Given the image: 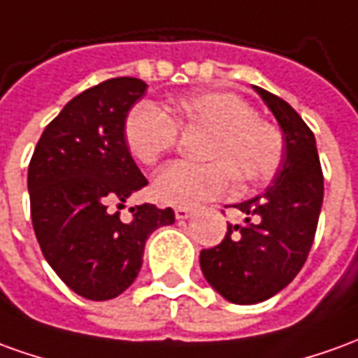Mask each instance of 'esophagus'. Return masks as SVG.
I'll use <instances>...</instances> for the list:
<instances>
[{
  "label": "esophagus",
  "mask_w": 358,
  "mask_h": 358,
  "mask_svg": "<svg viewBox=\"0 0 358 358\" xmlns=\"http://www.w3.org/2000/svg\"><path fill=\"white\" fill-rule=\"evenodd\" d=\"M174 215H176L178 221H184V219H187V217L192 215V209H187V207H176V209H174Z\"/></svg>",
  "instance_id": "34e87169"
}]
</instances>
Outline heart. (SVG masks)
Masks as SVG:
<instances>
[{"mask_svg":"<svg viewBox=\"0 0 358 358\" xmlns=\"http://www.w3.org/2000/svg\"><path fill=\"white\" fill-rule=\"evenodd\" d=\"M174 118L153 102H139L127 112L124 139L129 153L155 164L178 143L180 127L211 131L203 147L207 162L176 161L155 178L153 192L169 205H197L229 192L232 178L250 186L273 174L283 155V137L256 110L231 92H199L178 101Z\"/></svg>","mask_w":358,"mask_h":358,"instance_id":"obj_1","label":"heart"}]
</instances>
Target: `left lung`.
<instances>
[{
    "instance_id": "obj_1",
    "label": "left lung",
    "mask_w": 358,
    "mask_h": 358,
    "mask_svg": "<svg viewBox=\"0 0 358 358\" xmlns=\"http://www.w3.org/2000/svg\"><path fill=\"white\" fill-rule=\"evenodd\" d=\"M256 91L283 129L281 169L262 196L234 205L246 222L229 224L221 244L199 254L207 283L234 304L267 301L296 277L312 248L324 201L312 129L289 102L262 87Z\"/></svg>"
}]
</instances>
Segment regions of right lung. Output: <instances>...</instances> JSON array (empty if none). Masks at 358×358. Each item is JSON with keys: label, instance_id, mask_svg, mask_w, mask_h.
Returning a JSON list of instances; mask_svg holds the SVG:
<instances>
[{"label": "right lung", "instance_id": "add662e5", "mask_svg": "<svg viewBox=\"0 0 358 358\" xmlns=\"http://www.w3.org/2000/svg\"><path fill=\"white\" fill-rule=\"evenodd\" d=\"M147 85L114 77L67 102L29 164L32 229L57 277L89 301H110L136 281L147 236L174 222L171 207L120 209L147 186L129 155L124 124Z\"/></svg>", "mask_w": 358, "mask_h": 358}]
</instances>
